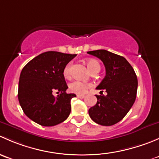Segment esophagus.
<instances>
[{"mask_svg":"<svg viewBox=\"0 0 159 159\" xmlns=\"http://www.w3.org/2000/svg\"><path fill=\"white\" fill-rule=\"evenodd\" d=\"M77 97L78 98H81V99H82V98H84V97H85V95H84V94H77Z\"/></svg>","mask_w":159,"mask_h":159,"instance_id":"obj_1","label":"esophagus"}]
</instances>
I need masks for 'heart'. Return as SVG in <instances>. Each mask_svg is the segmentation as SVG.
<instances>
[{
  "instance_id": "heart-1",
  "label": "heart",
  "mask_w": 159,
  "mask_h": 159,
  "mask_svg": "<svg viewBox=\"0 0 159 159\" xmlns=\"http://www.w3.org/2000/svg\"><path fill=\"white\" fill-rule=\"evenodd\" d=\"M87 66L91 72L94 70H100V64L95 59H89L87 61ZM70 68L71 64L69 63L65 66L63 70V75L65 78H69L70 77ZM91 87V84L87 82H84L81 81H74L69 84V90L71 92L77 93V94H83L89 88Z\"/></svg>"
}]
</instances>
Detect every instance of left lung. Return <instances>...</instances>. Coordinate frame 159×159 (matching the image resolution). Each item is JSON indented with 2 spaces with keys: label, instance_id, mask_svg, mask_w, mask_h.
Returning a JSON list of instances; mask_svg holds the SVG:
<instances>
[{
  "label": "left lung",
  "instance_id": "8db88e82",
  "mask_svg": "<svg viewBox=\"0 0 159 159\" xmlns=\"http://www.w3.org/2000/svg\"><path fill=\"white\" fill-rule=\"evenodd\" d=\"M87 53L98 57L106 70L105 78L96 89L105 90L107 95H96L97 103L89 110L90 118L101 125H113L127 115L135 101L137 76L122 56L106 50Z\"/></svg>",
  "mask_w": 159,
  "mask_h": 159
}]
</instances>
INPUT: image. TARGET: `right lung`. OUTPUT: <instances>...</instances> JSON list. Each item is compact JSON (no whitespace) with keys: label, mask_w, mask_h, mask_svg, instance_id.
<instances>
[{"label":"right lung","mask_w":159,"mask_h":159,"mask_svg":"<svg viewBox=\"0 0 159 159\" xmlns=\"http://www.w3.org/2000/svg\"><path fill=\"white\" fill-rule=\"evenodd\" d=\"M76 54L47 51L30 61L20 72L18 100L25 115L42 126L63 122L70 113V100L75 94H67L68 85L64 68ZM59 93L54 97L52 93Z\"/></svg>","instance_id":"add662e5"}]
</instances>
